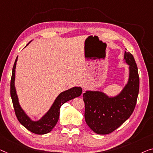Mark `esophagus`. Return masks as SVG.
<instances>
[{"instance_id": "obj_1", "label": "esophagus", "mask_w": 153, "mask_h": 153, "mask_svg": "<svg viewBox=\"0 0 153 153\" xmlns=\"http://www.w3.org/2000/svg\"><path fill=\"white\" fill-rule=\"evenodd\" d=\"M82 87H83V88H86V86L85 85H83Z\"/></svg>"}]
</instances>
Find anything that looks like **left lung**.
<instances>
[{"mask_svg": "<svg viewBox=\"0 0 153 153\" xmlns=\"http://www.w3.org/2000/svg\"><path fill=\"white\" fill-rule=\"evenodd\" d=\"M124 59L130 65V77L120 95L111 98L97 91H86L83 94L86 123L100 135L115 131L128 119L135 108L140 89L138 69L135 58L129 51L125 52Z\"/></svg>", "mask_w": 153, "mask_h": 153, "instance_id": "left-lung-1", "label": "left lung"}]
</instances>
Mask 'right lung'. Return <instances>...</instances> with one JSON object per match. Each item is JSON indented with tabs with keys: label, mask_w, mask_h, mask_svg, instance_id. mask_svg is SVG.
Listing matches in <instances>:
<instances>
[{
	"label": "right lung",
	"mask_w": 153,
	"mask_h": 153,
	"mask_svg": "<svg viewBox=\"0 0 153 153\" xmlns=\"http://www.w3.org/2000/svg\"><path fill=\"white\" fill-rule=\"evenodd\" d=\"M17 59L18 57L16 59L14 65H13L10 82V95L16 116L20 124L31 133L37 134V135H43V134L49 133L50 131H52V129L58 122L59 116H60V106L69 100L79 97L82 94V90L80 87H74L61 93L56 98L49 112L40 120L38 122H32L25 115V113L23 112L18 104V97L14 87L15 69Z\"/></svg>",
	"instance_id": "right-lung-1"
}]
</instances>
